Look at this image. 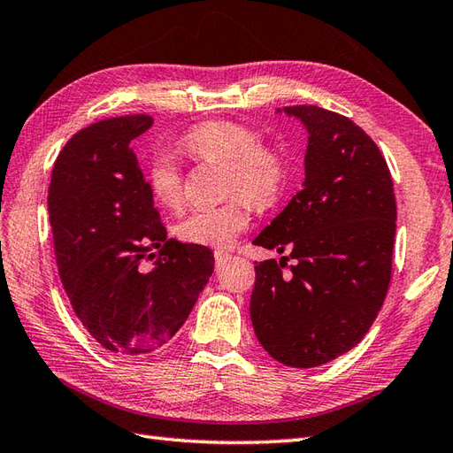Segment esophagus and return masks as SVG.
<instances>
[{"label":"esophagus","mask_w":453,"mask_h":453,"mask_svg":"<svg viewBox=\"0 0 453 453\" xmlns=\"http://www.w3.org/2000/svg\"><path fill=\"white\" fill-rule=\"evenodd\" d=\"M228 254L226 252H215V264L217 265H225L226 264V261H228Z\"/></svg>","instance_id":"34e87169"}]
</instances>
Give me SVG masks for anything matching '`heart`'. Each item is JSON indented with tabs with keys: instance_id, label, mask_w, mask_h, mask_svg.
I'll list each match as a JSON object with an SVG mask.
<instances>
[{
	"instance_id": "obj_1",
	"label": "heart",
	"mask_w": 453,
	"mask_h": 453,
	"mask_svg": "<svg viewBox=\"0 0 453 453\" xmlns=\"http://www.w3.org/2000/svg\"><path fill=\"white\" fill-rule=\"evenodd\" d=\"M182 149L201 163L223 166L225 205L194 209L174 225V234L186 244L228 250L250 225V203L267 207L279 197L287 178V163L280 150L259 143L252 127L238 122H207L194 127ZM149 192L157 203L174 209L184 196V178L178 163L157 153L149 165ZM247 198L244 200L243 197Z\"/></svg>"
}]
</instances>
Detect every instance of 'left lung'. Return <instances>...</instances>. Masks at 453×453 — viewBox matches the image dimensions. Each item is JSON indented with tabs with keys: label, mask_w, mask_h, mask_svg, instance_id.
<instances>
[{
	"label": "left lung",
	"mask_w": 453,
	"mask_h": 453,
	"mask_svg": "<svg viewBox=\"0 0 453 453\" xmlns=\"http://www.w3.org/2000/svg\"><path fill=\"white\" fill-rule=\"evenodd\" d=\"M308 134L303 189L261 230L250 300L256 337L279 363L314 368L358 345L384 304L395 238V194L378 145L349 118L318 106L277 108Z\"/></svg>",
	"instance_id": "obj_1"
}]
</instances>
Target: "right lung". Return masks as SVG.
<instances>
[{
    "mask_svg": "<svg viewBox=\"0 0 453 453\" xmlns=\"http://www.w3.org/2000/svg\"><path fill=\"white\" fill-rule=\"evenodd\" d=\"M145 114L103 119L58 155L48 189L59 279L96 343L137 357L163 349L184 326L213 275L209 248L166 238L132 142ZM155 249L150 272L141 261Z\"/></svg>",
    "mask_w": 453,
    "mask_h": 453,
    "instance_id": "right-lung-1",
    "label": "right lung"
}]
</instances>
